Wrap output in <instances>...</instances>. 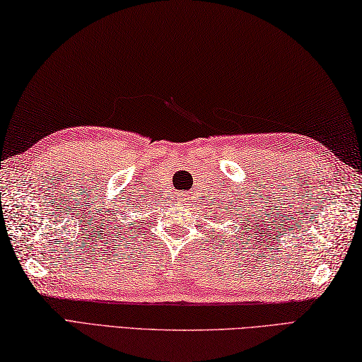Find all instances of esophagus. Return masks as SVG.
<instances>
[{
  "label": "esophagus",
  "mask_w": 362,
  "mask_h": 362,
  "mask_svg": "<svg viewBox=\"0 0 362 362\" xmlns=\"http://www.w3.org/2000/svg\"><path fill=\"white\" fill-rule=\"evenodd\" d=\"M177 201L185 204V202H188V196L185 193H179V194H177Z\"/></svg>",
  "instance_id": "1"
}]
</instances>
